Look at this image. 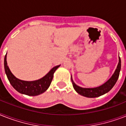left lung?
I'll return each instance as SVG.
<instances>
[{
    "mask_svg": "<svg viewBox=\"0 0 126 126\" xmlns=\"http://www.w3.org/2000/svg\"><path fill=\"white\" fill-rule=\"evenodd\" d=\"M120 68H121V60H120V58L119 57V62H118V64L117 65V67H116V70L114 71L113 76L111 77V78L102 85L94 88L81 87L75 84V83L74 82L72 76H71V81H72L74 89L78 94H79L81 96H83L87 97V98H96V97L100 96L108 93L114 87V85L118 80Z\"/></svg>",
    "mask_w": 126,
    "mask_h": 126,
    "instance_id": "obj_1",
    "label": "left lung"
}]
</instances>
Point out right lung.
<instances>
[{"instance_id":"right-lung-1","label":"right lung","mask_w":126,"mask_h":126,"mask_svg":"<svg viewBox=\"0 0 126 126\" xmlns=\"http://www.w3.org/2000/svg\"><path fill=\"white\" fill-rule=\"evenodd\" d=\"M6 54L4 57V69L8 80L17 91L28 96H37L45 92L50 85L54 73L60 66V65L53 67L44 77L37 80L31 81L21 80L17 78L10 71L7 64Z\"/></svg>"}]
</instances>
